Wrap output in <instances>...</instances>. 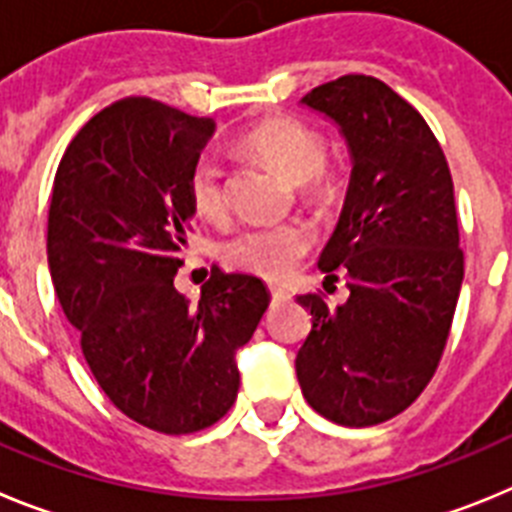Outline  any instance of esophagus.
Masks as SVG:
<instances>
[{
    "label": "esophagus",
    "instance_id": "1",
    "mask_svg": "<svg viewBox=\"0 0 512 512\" xmlns=\"http://www.w3.org/2000/svg\"><path fill=\"white\" fill-rule=\"evenodd\" d=\"M271 300H274V302L289 300V292L284 287H271Z\"/></svg>",
    "mask_w": 512,
    "mask_h": 512
}]
</instances>
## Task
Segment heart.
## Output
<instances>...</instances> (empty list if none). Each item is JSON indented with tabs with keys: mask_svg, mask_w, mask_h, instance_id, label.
Listing matches in <instances>:
<instances>
[{
	"mask_svg": "<svg viewBox=\"0 0 512 512\" xmlns=\"http://www.w3.org/2000/svg\"><path fill=\"white\" fill-rule=\"evenodd\" d=\"M243 146L271 164L292 184H302L310 197H330V184L320 176L325 140L318 130L292 117L261 122L243 138ZM187 194L194 212L205 220L225 215L223 164L215 153H202L192 164ZM310 248V233L300 223H261L241 230L225 243V259L261 277H284Z\"/></svg>",
	"mask_w": 512,
	"mask_h": 512,
	"instance_id": "b5f03b06",
	"label": "heart"
}]
</instances>
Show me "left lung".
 <instances>
[{
	"instance_id": "obj_1",
	"label": "left lung",
	"mask_w": 512,
	"mask_h": 512,
	"mask_svg": "<svg viewBox=\"0 0 512 512\" xmlns=\"http://www.w3.org/2000/svg\"><path fill=\"white\" fill-rule=\"evenodd\" d=\"M300 104L336 125L351 179L318 261L343 271L348 300L297 297L312 315L297 382L323 418L364 428L408 408L449 338L464 279L454 182L436 135L384 81L348 74Z\"/></svg>"
}]
</instances>
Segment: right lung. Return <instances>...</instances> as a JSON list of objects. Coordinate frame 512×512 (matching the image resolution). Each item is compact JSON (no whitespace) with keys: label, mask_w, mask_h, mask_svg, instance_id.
<instances>
[{"label":"right lung","mask_w":512,"mask_h":512,"mask_svg":"<svg viewBox=\"0 0 512 512\" xmlns=\"http://www.w3.org/2000/svg\"><path fill=\"white\" fill-rule=\"evenodd\" d=\"M215 122L148 97L104 107L63 153L48 212V266L94 379L120 413L182 436L238 395V348L269 307L253 274L212 269L197 305L174 287L194 207L192 164Z\"/></svg>","instance_id":"obj_1"}]
</instances>
